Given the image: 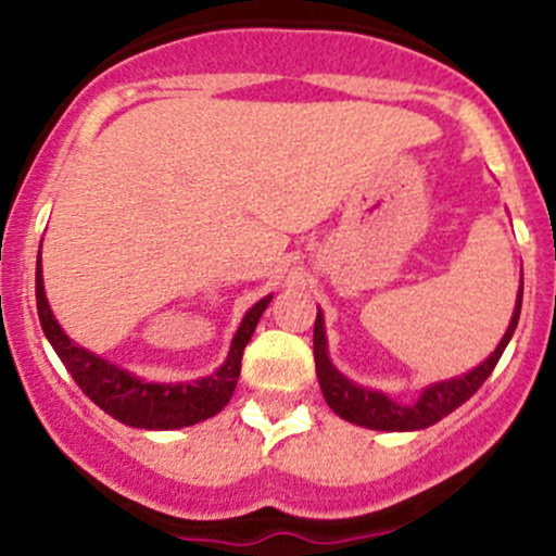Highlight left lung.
Masks as SVG:
<instances>
[{"instance_id":"8db88e82","label":"left lung","mask_w":556,"mask_h":556,"mask_svg":"<svg viewBox=\"0 0 556 556\" xmlns=\"http://www.w3.org/2000/svg\"><path fill=\"white\" fill-rule=\"evenodd\" d=\"M519 312H521V285H519L517 306H514V314H511V323H508V330L501 339V344H497V350L492 352L481 366H476L473 371L463 374V377L446 379V382H435L425 387L422 395H419L414 403H395L392 397H387L384 392L368 390V387H357L355 382H350L344 374L336 371L333 363H330L328 357V339H325L323 312H317V319H314V366H317L319 390H323L325 403H328L341 419H346V422L352 425H361V428H371V430L430 428V425H435L439 419H444L446 414H452L454 408L463 406V403L486 382V377L495 371L503 350H506L514 330H517Z\"/></svg>"}]
</instances>
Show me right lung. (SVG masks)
Returning <instances> with one entry per match:
<instances>
[{
    "mask_svg": "<svg viewBox=\"0 0 556 556\" xmlns=\"http://www.w3.org/2000/svg\"><path fill=\"white\" fill-rule=\"evenodd\" d=\"M271 295L257 301L250 312L244 314L242 325H239L237 336L231 341L226 363L217 368L212 377L195 379V382H179V384H155L144 382V379L134 377V374L123 371V368L112 366L104 357L93 355V352L83 350L80 344L70 339L55 323L53 312H50L48 299H45L42 285V266H39L37 255V312L39 325H42L45 336L53 344L55 355L72 374L77 387L104 408L110 417L117 422L131 425V428L142 430H177L188 428V425L204 422V419L215 417L217 412L226 408L231 401L233 390H237L239 371H242V355L247 341L255 333V325L261 314L266 312Z\"/></svg>",
    "mask_w": 556,
    "mask_h": 556,
    "instance_id": "add662e5",
    "label": "right lung"
}]
</instances>
